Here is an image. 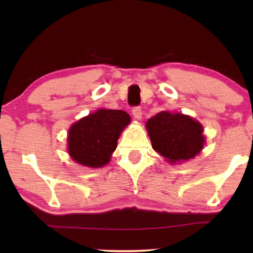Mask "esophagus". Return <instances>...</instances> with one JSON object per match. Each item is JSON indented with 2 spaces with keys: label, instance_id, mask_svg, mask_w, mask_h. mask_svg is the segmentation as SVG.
Here are the masks:
<instances>
[{
  "label": "esophagus",
  "instance_id": "34e87169",
  "mask_svg": "<svg viewBox=\"0 0 253 253\" xmlns=\"http://www.w3.org/2000/svg\"><path fill=\"white\" fill-rule=\"evenodd\" d=\"M132 114H133L134 119L140 120L141 119V115H143V112H141V107H139V106L133 107V108H132Z\"/></svg>",
  "mask_w": 253,
  "mask_h": 253
}]
</instances>
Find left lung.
<instances>
[{
    "mask_svg": "<svg viewBox=\"0 0 253 253\" xmlns=\"http://www.w3.org/2000/svg\"><path fill=\"white\" fill-rule=\"evenodd\" d=\"M146 127L152 146L169 162L196 157L205 143L203 126L183 114L160 112L147 121Z\"/></svg>",
    "mask_w": 253,
    "mask_h": 253,
    "instance_id": "8db88e82",
    "label": "left lung"
}]
</instances>
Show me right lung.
<instances>
[{
  "mask_svg": "<svg viewBox=\"0 0 253 253\" xmlns=\"http://www.w3.org/2000/svg\"><path fill=\"white\" fill-rule=\"evenodd\" d=\"M129 123L130 116L123 110L99 109L89 114L69 130V154L83 166L102 167L108 164L121 131Z\"/></svg>",
  "mask_w": 253,
  "mask_h": 253,
  "instance_id": "add662e5",
  "label": "right lung"
}]
</instances>
